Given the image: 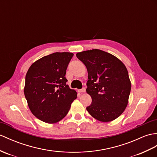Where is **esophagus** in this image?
<instances>
[{
    "label": "esophagus",
    "mask_w": 157,
    "mask_h": 157,
    "mask_svg": "<svg viewBox=\"0 0 157 157\" xmlns=\"http://www.w3.org/2000/svg\"><path fill=\"white\" fill-rule=\"evenodd\" d=\"M79 92L80 93H84V92H86V88H85V87H83V88H82V89H81V90H79Z\"/></svg>",
    "instance_id": "1"
}]
</instances>
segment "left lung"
Listing matches in <instances>:
<instances>
[{"label":"left lung","mask_w":157,"mask_h":157,"mask_svg":"<svg viewBox=\"0 0 157 157\" xmlns=\"http://www.w3.org/2000/svg\"><path fill=\"white\" fill-rule=\"evenodd\" d=\"M88 73L86 92L92 104L86 110L100 122L117 118L128 102L131 82L128 70L113 55L100 49L84 51L76 54Z\"/></svg>","instance_id":"left-lung-1"}]
</instances>
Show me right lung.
<instances>
[{
	"instance_id": "1",
	"label": "right lung",
	"mask_w": 157,
	"mask_h": 157,
	"mask_svg": "<svg viewBox=\"0 0 157 157\" xmlns=\"http://www.w3.org/2000/svg\"><path fill=\"white\" fill-rule=\"evenodd\" d=\"M72 53L56 52L33 63L25 76L24 94L32 114L54 124L67 115L77 92L66 84V70Z\"/></svg>"
}]
</instances>
